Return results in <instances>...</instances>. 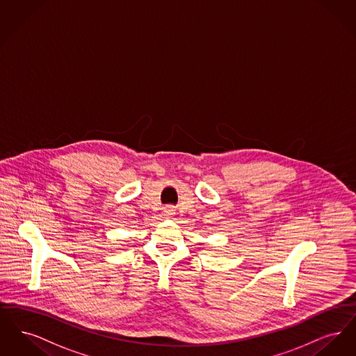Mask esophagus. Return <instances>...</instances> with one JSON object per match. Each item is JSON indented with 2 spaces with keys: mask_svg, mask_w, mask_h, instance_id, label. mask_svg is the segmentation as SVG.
Returning <instances> with one entry per match:
<instances>
[{
  "mask_svg": "<svg viewBox=\"0 0 356 356\" xmlns=\"http://www.w3.org/2000/svg\"><path fill=\"white\" fill-rule=\"evenodd\" d=\"M173 213H175V208L172 205H168V207L164 208V215L165 216H172Z\"/></svg>",
  "mask_w": 356,
  "mask_h": 356,
  "instance_id": "obj_1",
  "label": "esophagus"
}]
</instances>
